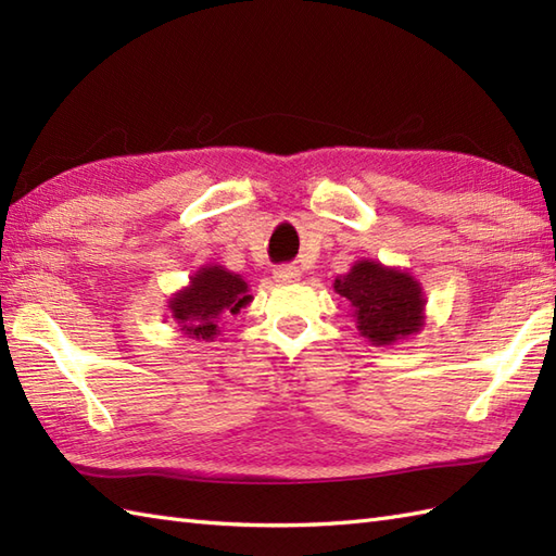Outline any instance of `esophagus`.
<instances>
[{"mask_svg":"<svg viewBox=\"0 0 556 556\" xmlns=\"http://www.w3.org/2000/svg\"><path fill=\"white\" fill-rule=\"evenodd\" d=\"M271 275H275L277 281H296V279H301V269L293 265H279V267H275Z\"/></svg>","mask_w":556,"mask_h":556,"instance_id":"esophagus-1","label":"esophagus"}]
</instances>
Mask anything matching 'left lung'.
I'll return each instance as SVG.
<instances>
[{
    "instance_id": "8db88e82",
    "label": "left lung",
    "mask_w": 556,
    "mask_h": 556,
    "mask_svg": "<svg viewBox=\"0 0 556 556\" xmlns=\"http://www.w3.org/2000/svg\"><path fill=\"white\" fill-rule=\"evenodd\" d=\"M334 291L351 303L361 334L375 346L418 334L425 325L422 289L408 271L358 260L334 279Z\"/></svg>"
}]
</instances>
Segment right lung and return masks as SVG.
I'll return each instance as SVG.
<instances>
[{"mask_svg": "<svg viewBox=\"0 0 556 556\" xmlns=\"http://www.w3.org/2000/svg\"><path fill=\"white\" fill-rule=\"evenodd\" d=\"M251 301L253 296L241 275H233L222 265H210L200 267L191 277V285L174 293L169 311L186 337L212 341L219 332V317L236 315Z\"/></svg>", "mask_w": 556, "mask_h": 556, "instance_id": "1", "label": "right lung"}]
</instances>
